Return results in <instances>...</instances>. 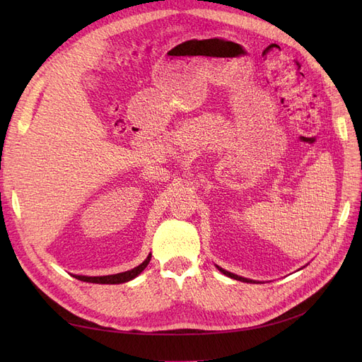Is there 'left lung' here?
<instances>
[{
    "mask_svg": "<svg viewBox=\"0 0 362 362\" xmlns=\"http://www.w3.org/2000/svg\"><path fill=\"white\" fill-rule=\"evenodd\" d=\"M216 267H217V270H218V272H222L223 275H226L228 278H233V279L242 281V282H249V284H254V282H257V281H254V279H247V278H243V276H238V275H235V273L228 272V270H225V269H222V267H218V266H216Z\"/></svg>",
    "mask_w": 362,
    "mask_h": 362,
    "instance_id": "1",
    "label": "left lung"
}]
</instances>
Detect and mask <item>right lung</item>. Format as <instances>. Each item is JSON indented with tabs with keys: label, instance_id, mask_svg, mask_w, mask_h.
I'll return each mask as SVG.
<instances>
[{
	"label": "right lung",
	"instance_id": "1",
	"mask_svg": "<svg viewBox=\"0 0 362 362\" xmlns=\"http://www.w3.org/2000/svg\"><path fill=\"white\" fill-rule=\"evenodd\" d=\"M151 261V254L146 257V259L139 264L137 267L122 272V273H116V275H107V276H84V275H72L76 279L84 281V282H92V284H124L128 282L131 279H134L136 276H139L141 272L146 269V266L149 264Z\"/></svg>",
	"mask_w": 362,
	"mask_h": 362
}]
</instances>
